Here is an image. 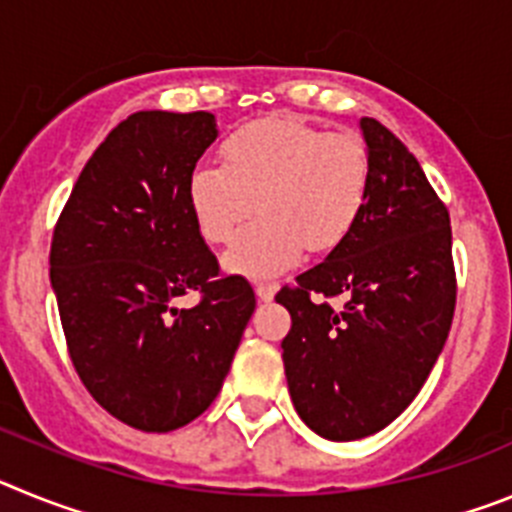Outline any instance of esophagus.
<instances>
[{
	"label": "esophagus",
	"mask_w": 512,
	"mask_h": 512,
	"mask_svg": "<svg viewBox=\"0 0 512 512\" xmlns=\"http://www.w3.org/2000/svg\"><path fill=\"white\" fill-rule=\"evenodd\" d=\"M277 289H279L277 282H259L256 284V295H259L261 302H269V300H274Z\"/></svg>",
	"instance_id": "esophagus-1"
}]
</instances>
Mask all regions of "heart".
<instances>
[{
    "label": "heart",
    "instance_id": "1",
    "mask_svg": "<svg viewBox=\"0 0 512 512\" xmlns=\"http://www.w3.org/2000/svg\"><path fill=\"white\" fill-rule=\"evenodd\" d=\"M220 158L223 166L189 174V212L207 243L225 246L259 205L264 215L225 256L246 277L277 274L305 248L341 246L372 192V153L361 135L325 133L292 115L246 122L223 140Z\"/></svg>",
    "mask_w": 512,
    "mask_h": 512
}]
</instances>
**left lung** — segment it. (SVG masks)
<instances>
[{"mask_svg":"<svg viewBox=\"0 0 512 512\" xmlns=\"http://www.w3.org/2000/svg\"><path fill=\"white\" fill-rule=\"evenodd\" d=\"M361 130L372 192L359 223L323 264L277 292L292 315L282 341L289 395L330 441L372 436L408 408L456 307L449 210L390 128L361 117Z\"/></svg>","mask_w":512,"mask_h":512,"instance_id":"1","label":"left lung"}]
</instances>
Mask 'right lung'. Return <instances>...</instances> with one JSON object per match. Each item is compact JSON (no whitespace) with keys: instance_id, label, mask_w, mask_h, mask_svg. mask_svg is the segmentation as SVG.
I'll list each match as a JSON object with an SVG mask.
<instances>
[{"instance_id":"add662e5","label":"right lung","mask_w":512,"mask_h":512,"mask_svg":"<svg viewBox=\"0 0 512 512\" xmlns=\"http://www.w3.org/2000/svg\"><path fill=\"white\" fill-rule=\"evenodd\" d=\"M215 135L210 112H135L92 153L53 230L71 364L112 418L146 433L210 408L256 310L189 212V174ZM192 291L198 305L176 308Z\"/></svg>"}]
</instances>
